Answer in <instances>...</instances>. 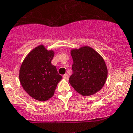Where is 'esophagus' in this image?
Segmentation results:
<instances>
[{
  "label": "esophagus",
  "mask_w": 133,
  "mask_h": 133,
  "mask_svg": "<svg viewBox=\"0 0 133 133\" xmlns=\"http://www.w3.org/2000/svg\"><path fill=\"white\" fill-rule=\"evenodd\" d=\"M63 78L65 80H68L69 78V75L68 74H65L64 76H63Z\"/></svg>",
  "instance_id": "esophagus-1"
}]
</instances>
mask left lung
Wrapping results in <instances>:
<instances>
[{
	"instance_id": "obj_1",
	"label": "left lung",
	"mask_w": 133,
	"mask_h": 133,
	"mask_svg": "<svg viewBox=\"0 0 133 133\" xmlns=\"http://www.w3.org/2000/svg\"><path fill=\"white\" fill-rule=\"evenodd\" d=\"M73 74L69 82L77 92L83 96L99 91L107 78L108 69L102 56L89 46L71 50Z\"/></svg>"
}]
</instances>
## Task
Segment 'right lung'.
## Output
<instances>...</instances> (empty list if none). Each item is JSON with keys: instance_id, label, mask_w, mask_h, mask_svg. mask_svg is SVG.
I'll list each match as a JSON object with an SVG mask.
<instances>
[{"instance_id": "1", "label": "right lung", "mask_w": 133, "mask_h": 133, "mask_svg": "<svg viewBox=\"0 0 133 133\" xmlns=\"http://www.w3.org/2000/svg\"><path fill=\"white\" fill-rule=\"evenodd\" d=\"M53 50L39 45L32 50L23 60L19 69V81L24 91L39 101H47L55 94L62 77L51 64Z\"/></svg>"}]
</instances>
